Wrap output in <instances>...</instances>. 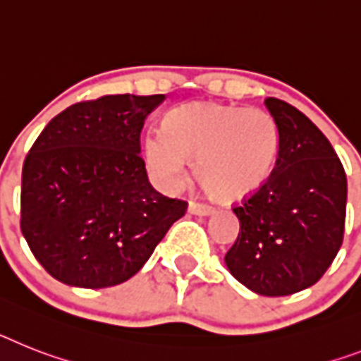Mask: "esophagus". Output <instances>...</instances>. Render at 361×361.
Instances as JSON below:
<instances>
[{"mask_svg":"<svg viewBox=\"0 0 361 361\" xmlns=\"http://www.w3.org/2000/svg\"><path fill=\"white\" fill-rule=\"evenodd\" d=\"M189 213L200 214V216H207V214H213L214 209L207 204H200V202H190L189 204Z\"/></svg>","mask_w":361,"mask_h":361,"instance_id":"esophagus-1","label":"esophagus"}]
</instances>
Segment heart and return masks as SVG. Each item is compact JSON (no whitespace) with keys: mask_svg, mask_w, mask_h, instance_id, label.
<instances>
[{"mask_svg":"<svg viewBox=\"0 0 361 361\" xmlns=\"http://www.w3.org/2000/svg\"><path fill=\"white\" fill-rule=\"evenodd\" d=\"M281 134L275 119L260 108L218 102H189L165 115L163 130L145 137V156L156 180L166 189L195 176L218 200H240L264 185L277 163Z\"/></svg>","mask_w":361,"mask_h":361,"instance_id":"obj_1","label":"heart"}]
</instances>
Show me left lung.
Segmentation results:
<instances>
[{"instance_id":"left-lung-1","label":"left lung","mask_w":361,"mask_h":361,"mask_svg":"<svg viewBox=\"0 0 361 361\" xmlns=\"http://www.w3.org/2000/svg\"><path fill=\"white\" fill-rule=\"evenodd\" d=\"M281 134L264 185L233 205L240 231L226 264L246 288L281 298L316 284L343 242L347 176L316 124L288 102L266 97Z\"/></svg>"}]
</instances>
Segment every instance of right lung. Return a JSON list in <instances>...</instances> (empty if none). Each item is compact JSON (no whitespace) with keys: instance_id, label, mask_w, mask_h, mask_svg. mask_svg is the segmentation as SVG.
Returning a JSON list of instances; mask_svg holds the SVG:
<instances>
[{"instance_id":"obj_1","label":"right lung","mask_w":361,"mask_h":361,"mask_svg":"<svg viewBox=\"0 0 361 361\" xmlns=\"http://www.w3.org/2000/svg\"><path fill=\"white\" fill-rule=\"evenodd\" d=\"M165 95H102L60 111L21 172L20 227L56 281L108 288L152 255L187 202L157 192L141 157V130Z\"/></svg>"}]
</instances>
